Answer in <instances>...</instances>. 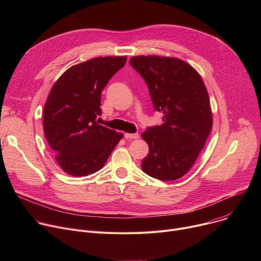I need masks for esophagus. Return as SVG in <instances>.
<instances>
[{
	"instance_id": "obj_1",
	"label": "esophagus",
	"mask_w": 261,
	"mask_h": 261,
	"mask_svg": "<svg viewBox=\"0 0 261 261\" xmlns=\"http://www.w3.org/2000/svg\"><path fill=\"white\" fill-rule=\"evenodd\" d=\"M126 139H138L139 134L138 133H125Z\"/></svg>"
}]
</instances>
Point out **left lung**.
Instances as JSON below:
<instances>
[{
    "instance_id": "left-lung-1",
    "label": "left lung",
    "mask_w": 261,
    "mask_h": 261,
    "mask_svg": "<svg viewBox=\"0 0 261 261\" xmlns=\"http://www.w3.org/2000/svg\"><path fill=\"white\" fill-rule=\"evenodd\" d=\"M130 65L145 81L155 110L163 114V124L141 134L148 145L141 168L161 180L177 179L191 169L212 130L204 83L191 65L176 58L136 56Z\"/></svg>"
}]
</instances>
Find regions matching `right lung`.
<instances>
[{"mask_svg":"<svg viewBox=\"0 0 261 261\" xmlns=\"http://www.w3.org/2000/svg\"><path fill=\"white\" fill-rule=\"evenodd\" d=\"M127 57H98L67 69L54 84L43 109V130L55 159L70 175L100 170L124 134L97 122L101 92Z\"/></svg>","mask_w":261,"mask_h":261,"instance_id":"right-lung-1","label":"right lung"}]
</instances>
